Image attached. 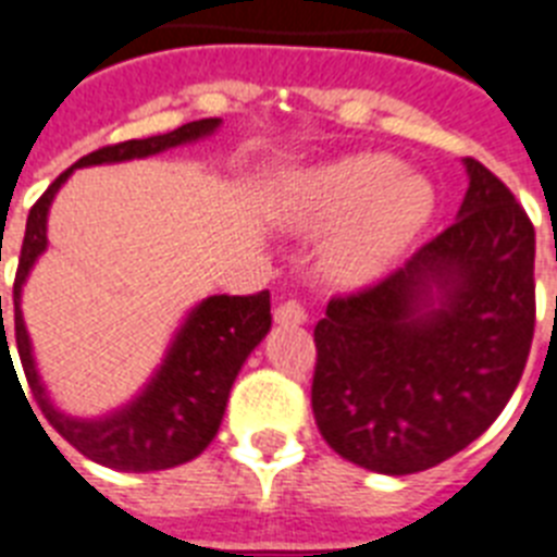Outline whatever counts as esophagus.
<instances>
[{
  "label": "esophagus",
  "mask_w": 557,
  "mask_h": 557,
  "mask_svg": "<svg viewBox=\"0 0 557 557\" xmlns=\"http://www.w3.org/2000/svg\"><path fill=\"white\" fill-rule=\"evenodd\" d=\"M275 321H278V324H305V305H301L298 298H287V301H282V305L275 307Z\"/></svg>",
  "instance_id": "34e87169"
}]
</instances>
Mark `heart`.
I'll return each instance as SVG.
<instances>
[{
	"instance_id": "1",
	"label": "heart",
	"mask_w": 557,
	"mask_h": 557,
	"mask_svg": "<svg viewBox=\"0 0 557 557\" xmlns=\"http://www.w3.org/2000/svg\"><path fill=\"white\" fill-rule=\"evenodd\" d=\"M433 187L384 153L347 156L319 168L298 190L289 222L305 233L338 227L324 268L338 282H364L410 245L433 215Z\"/></svg>"
}]
</instances>
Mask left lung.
<instances>
[{
  "mask_svg": "<svg viewBox=\"0 0 557 557\" xmlns=\"http://www.w3.org/2000/svg\"><path fill=\"white\" fill-rule=\"evenodd\" d=\"M463 164L458 219L395 273L330 298L312 330V416L364 470L410 475L470 447L527 367L535 227L493 170Z\"/></svg>",
  "mask_w": 557,
  "mask_h": 557,
  "instance_id": "obj_1",
  "label": "left lung"
}]
</instances>
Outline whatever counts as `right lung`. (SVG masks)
Instances as JSON below:
<instances>
[{
	"label": "right lung",
	"mask_w": 557,
	"mask_h": 557,
	"mask_svg": "<svg viewBox=\"0 0 557 557\" xmlns=\"http://www.w3.org/2000/svg\"><path fill=\"white\" fill-rule=\"evenodd\" d=\"M219 124H222V119H199V122L182 124L164 136L99 147L94 153L82 156L73 168L64 170L62 176L41 193L39 201L30 207V215H27L20 268H16V282H13V333H16L22 370H25L27 384L34 389L36 401H39L50 426L64 441H71L73 447L87 455L90 461L110 467V470H170V467L193 461L196 455L205 453L207 444L219 433L230 387H233L238 370L247 361V356L256 350V344L268 335L270 293L261 289L256 296L205 298L199 307H193V312L170 344L162 367L156 370L153 379L147 381L145 389L133 401L102 418H71L50 404L45 384L36 372L34 350H30V338H27L20 307L22 284L27 282V273L48 247L50 201L73 170L156 156L168 147L187 145V141H196L201 136H210ZM0 344V352L4 350L11 356L4 330Z\"/></svg>",
	"instance_id": "1"
}]
</instances>
